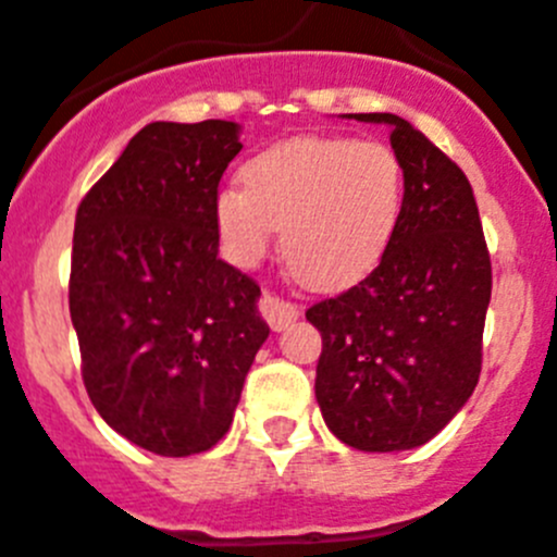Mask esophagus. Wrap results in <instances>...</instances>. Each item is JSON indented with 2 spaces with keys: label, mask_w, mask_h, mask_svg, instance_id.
Masks as SVG:
<instances>
[{
  "label": "esophagus",
  "mask_w": 557,
  "mask_h": 557,
  "mask_svg": "<svg viewBox=\"0 0 557 557\" xmlns=\"http://www.w3.org/2000/svg\"><path fill=\"white\" fill-rule=\"evenodd\" d=\"M258 310H261V315L267 318L269 326L274 329V332H283V329H288L290 323L299 318V310H296V305H290V301L280 299V296L274 294H263L261 301H258Z\"/></svg>",
  "instance_id": "esophagus-1"
}]
</instances>
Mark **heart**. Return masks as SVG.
Returning a JSON list of instances; mask_svg holds the SVG:
<instances>
[{
	"label": "heart",
	"mask_w": 557,
	"mask_h": 557,
	"mask_svg": "<svg viewBox=\"0 0 557 557\" xmlns=\"http://www.w3.org/2000/svg\"><path fill=\"white\" fill-rule=\"evenodd\" d=\"M214 198L220 245L236 267H258L277 228L283 256L307 283L343 288L370 274L397 234L405 169L383 141L301 135L242 169Z\"/></svg>",
	"instance_id": "b5f03b06"
}]
</instances>
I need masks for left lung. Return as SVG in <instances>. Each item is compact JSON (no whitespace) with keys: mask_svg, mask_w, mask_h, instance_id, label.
I'll use <instances>...</instances> for the list:
<instances>
[{"mask_svg":"<svg viewBox=\"0 0 557 557\" xmlns=\"http://www.w3.org/2000/svg\"><path fill=\"white\" fill-rule=\"evenodd\" d=\"M345 116L392 127L405 207L381 263L307 310L323 339L315 399L343 444L405 451L435 438L476 388L493 267L460 165L403 116Z\"/></svg>","mask_w":557,"mask_h":557,"instance_id":"8db88e82","label":"left lung"}]
</instances>
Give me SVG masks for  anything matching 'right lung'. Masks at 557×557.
Listing matches in <instances>:
<instances>
[{"label": "right lung", "instance_id": "right-lung-1", "mask_svg": "<svg viewBox=\"0 0 557 557\" xmlns=\"http://www.w3.org/2000/svg\"><path fill=\"white\" fill-rule=\"evenodd\" d=\"M239 124L152 122L75 212L70 318L91 405L160 457L212 449L269 337L256 280L218 258Z\"/></svg>", "mask_w": 557, "mask_h": 557}]
</instances>
